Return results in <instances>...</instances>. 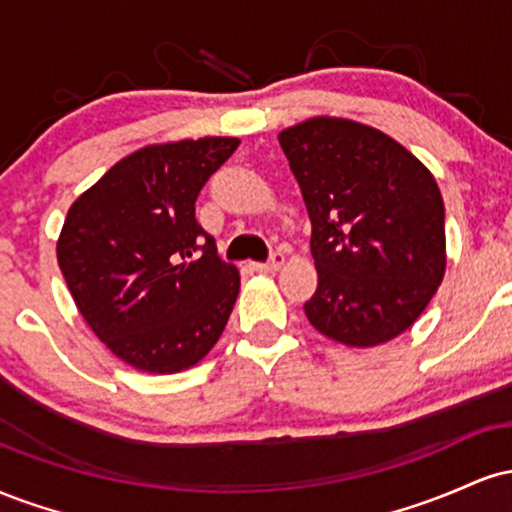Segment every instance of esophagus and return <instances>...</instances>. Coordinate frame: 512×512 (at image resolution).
Returning a JSON list of instances; mask_svg holds the SVG:
<instances>
[{"instance_id": "34e87169", "label": "esophagus", "mask_w": 512, "mask_h": 512, "mask_svg": "<svg viewBox=\"0 0 512 512\" xmlns=\"http://www.w3.org/2000/svg\"><path fill=\"white\" fill-rule=\"evenodd\" d=\"M281 264H284V252L274 250L272 257H269L267 262H255V269H257V272H276Z\"/></svg>"}]
</instances>
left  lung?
I'll list each match as a JSON object with an SVG mask.
<instances>
[{
  "label": "left lung",
  "instance_id": "1",
  "mask_svg": "<svg viewBox=\"0 0 512 512\" xmlns=\"http://www.w3.org/2000/svg\"><path fill=\"white\" fill-rule=\"evenodd\" d=\"M279 144L313 226L310 325L358 349L390 342L424 313L445 274L436 180L380 129L339 117L284 129Z\"/></svg>",
  "mask_w": 512,
  "mask_h": 512
}]
</instances>
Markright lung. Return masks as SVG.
I'll return each instance as SVG.
<instances>
[{
	"label": "right lung",
	"mask_w": 512,
	"mask_h": 512,
	"mask_svg": "<svg viewBox=\"0 0 512 512\" xmlns=\"http://www.w3.org/2000/svg\"><path fill=\"white\" fill-rule=\"evenodd\" d=\"M238 144L204 137L146 146L69 209L57 243L64 281L88 327L129 366L178 373L219 342L240 274L199 226L195 202Z\"/></svg>",
	"instance_id": "right-lung-1"
}]
</instances>
